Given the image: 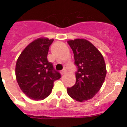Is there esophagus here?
I'll use <instances>...</instances> for the list:
<instances>
[{
    "mask_svg": "<svg viewBox=\"0 0 127 127\" xmlns=\"http://www.w3.org/2000/svg\"><path fill=\"white\" fill-rule=\"evenodd\" d=\"M66 73V69H64L63 71H61V75H64V74H65Z\"/></svg>",
    "mask_w": 127,
    "mask_h": 127,
    "instance_id": "esophagus-1",
    "label": "esophagus"
}]
</instances>
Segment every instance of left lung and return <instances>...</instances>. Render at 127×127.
I'll use <instances>...</instances> for the list:
<instances>
[{"mask_svg": "<svg viewBox=\"0 0 127 127\" xmlns=\"http://www.w3.org/2000/svg\"><path fill=\"white\" fill-rule=\"evenodd\" d=\"M67 43L77 67L75 84L67 88V93L75 101H85L92 99L102 87L106 75L104 60L99 51L87 40L77 39Z\"/></svg>", "mask_w": 127, "mask_h": 127, "instance_id": "8db88e82", "label": "left lung"}]
</instances>
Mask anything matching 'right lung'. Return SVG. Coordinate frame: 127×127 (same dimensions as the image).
Returning <instances> with one entry per match:
<instances>
[{
	"instance_id": "obj_1",
	"label": "right lung",
	"mask_w": 127,
	"mask_h": 127,
	"mask_svg": "<svg viewBox=\"0 0 127 127\" xmlns=\"http://www.w3.org/2000/svg\"><path fill=\"white\" fill-rule=\"evenodd\" d=\"M54 40L39 38L29 43L18 58L15 67L17 82L30 99L42 100L50 95L53 83L61 74L47 60L49 47Z\"/></svg>"
}]
</instances>
